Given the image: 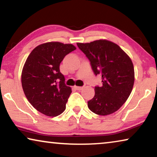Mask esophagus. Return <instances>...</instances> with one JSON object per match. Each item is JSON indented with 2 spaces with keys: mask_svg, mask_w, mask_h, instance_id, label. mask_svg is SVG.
I'll use <instances>...</instances> for the list:
<instances>
[{
  "mask_svg": "<svg viewBox=\"0 0 157 157\" xmlns=\"http://www.w3.org/2000/svg\"><path fill=\"white\" fill-rule=\"evenodd\" d=\"M74 88L76 90H78V91H80L83 89V86H75Z\"/></svg>",
  "mask_w": 157,
  "mask_h": 157,
  "instance_id": "34e87169",
  "label": "esophagus"
}]
</instances>
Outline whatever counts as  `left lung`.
<instances>
[{
	"instance_id": "1",
	"label": "left lung",
	"mask_w": 157,
	"mask_h": 157,
	"mask_svg": "<svg viewBox=\"0 0 157 157\" xmlns=\"http://www.w3.org/2000/svg\"><path fill=\"white\" fill-rule=\"evenodd\" d=\"M90 60L102 86H95V94L87 102L93 113L107 116L118 111L127 101L135 82L134 66L127 53L118 45L106 39L77 43Z\"/></svg>"
}]
</instances>
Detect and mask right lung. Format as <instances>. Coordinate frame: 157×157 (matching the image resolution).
Returning a JSON list of instances; mask_svg holds the SVG:
<instances>
[{
    "label": "right lung",
    "instance_id": "right-lung-1",
    "mask_svg": "<svg viewBox=\"0 0 157 157\" xmlns=\"http://www.w3.org/2000/svg\"><path fill=\"white\" fill-rule=\"evenodd\" d=\"M71 44L51 41L34 48L23 66L21 82L23 91L35 109L49 117L61 114L72 90L65 85L60 63L75 50Z\"/></svg>",
    "mask_w": 157,
    "mask_h": 157
}]
</instances>
